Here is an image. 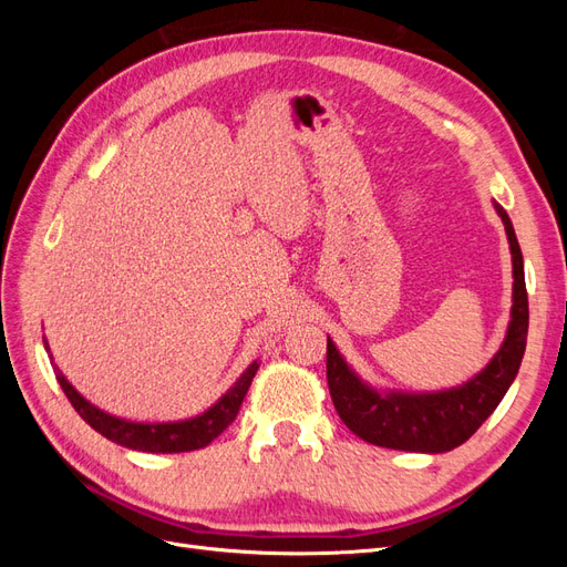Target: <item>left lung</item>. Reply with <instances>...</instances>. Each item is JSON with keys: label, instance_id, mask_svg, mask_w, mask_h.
<instances>
[{"label": "left lung", "instance_id": "obj_1", "mask_svg": "<svg viewBox=\"0 0 567 567\" xmlns=\"http://www.w3.org/2000/svg\"><path fill=\"white\" fill-rule=\"evenodd\" d=\"M496 213L506 227L513 255V307L502 350L494 354L483 373L461 388L433 394H381L357 379L329 340L326 379H329L331 400L340 421L354 435L388 450L440 454L466 442L499 406L523 362L529 312L518 238L502 205H496Z\"/></svg>", "mask_w": 567, "mask_h": 567}]
</instances>
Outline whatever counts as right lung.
Returning <instances> with one entry per match:
<instances>
[{"label": "right lung", "mask_w": 567, "mask_h": 567, "mask_svg": "<svg viewBox=\"0 0 567 567\" xmlns=\"http://www.w3.org/2000/svg\"><path fill=\"white\" fill-rule=\"evenodd\" d=\"M255 371H257V364L252 362L225 398L205 411L203 416L177 421V423H132V421L115 419L84 400L82 394L65 381V375L59 369H56V379L65 392L68 402H71L78 414L106 440L123 444L127 450L153 452V454H177V452L200 450L225 431V427L236 419L238 409H241V402L255 379Z\"/></svg>", "instance_id": "1"}]
</instances>
